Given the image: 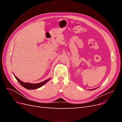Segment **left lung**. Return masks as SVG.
<instances>
[{
    "mask_svg": "<svg viewBox=\"0 0 122 122\" xmlns=\"http://www.w3.org/2000/svg\"><path fill=\"white\" fill-rule=\"evenodd\" d=\"M95 89H96V88H94V89H92V90H95Z\"/></svg>",
    "mask_w": 122,
    "mask_h": 122,
    "instance_id": "obj_1",
    "label": "left lung"
}]
</instances>
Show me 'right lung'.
<instances>
[{"label": "right lung", "instance_id": "obj_1", "mask_svg": "<svg viewBox=\"0 0 122 122\" xmlns=\"http://www.w3.org/2000/svg\"><path fill=\"white\" fill-rule=\"evenodd\" d=\"M14 75L15 77L16 78V79H17V80L19 82V83L21 85V86L28 90H34V89H36V88H38L42 86L43 85L46 83L50 79H47L42 82L38 83H27V82H24L23 81H21L19 79H18L15 75Z\"/></svg>", "mask_w": 122, "mask_h": 122}]
</instances>
